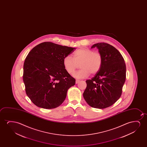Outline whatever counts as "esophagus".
Returning <instances> with one entry per match:
<instances>
[{"mask_svg": "<svg viewBox=\"0 0 147 147\" xmlns=\"http://www.w3.org/2000/svg\"><path fill=\"white\" fill-rule=\"evenodd\" d=\"M79 82H80V80H78V79H76V84L78 83Z\"/></svg>", "mask_w": 147, "mask_h": 147, "instance_id": "esophagus-1", "label": "esophagus"}]
</instances>
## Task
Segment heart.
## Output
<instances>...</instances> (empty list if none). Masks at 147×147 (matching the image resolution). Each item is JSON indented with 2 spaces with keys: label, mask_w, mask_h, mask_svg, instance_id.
Listing matches in <instances>:
<instances>
[{
  "label": "heart",
  "mask_w": 147,
  "mask_h": 147,
  "mask_svg": "<svg viewBox=\"0 0 147 147\" xmlns=\"http://www.w3.org/2000/svg\"><path fill=\"white\" fill-rule=\"evenodd\" d=\"M63 63L65 69L69 74H72L78 68L80 70L74 74L77 78H85L91 74L94 75L100 71L102 66L103 57L100 53L88 48H80L73 53L72 58L65 57Z\"/></svg>",
  "instance_id": "b5f03b06"
}]
</instances>
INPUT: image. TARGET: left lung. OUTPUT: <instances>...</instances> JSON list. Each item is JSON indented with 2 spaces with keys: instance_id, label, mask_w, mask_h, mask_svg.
<instances>
[{
  "instance_id": "1",
  "label": "left lung",
  "mask_w": 147,
  "mask_h": 147,
  "mask_svg": "<svg viewBox=\"0 0 147 147\" xmlns=\"http://www.w3.org/2000/svg\"><path fill=\"white\" fill-rule=\"evenodd\" d=\"M95 47L102 56V66L94 76L86 81L83 97L90 107L103 109L111 106L121 96L126 78V66L122 55L114 47L99 42L91 48Z\"/></svg>"
}]
</instances>
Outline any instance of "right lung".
Listing matches in <instances>:
<instances>
[{"instance_id":"add662e5","label":"right lung","mask_w":147,"mask_h":147,"mask_svg":"<svg viewBox=\"0 0 147 147\" xmlns=\"http://www.w3.org/2000/svg\"><path fill=\"white\" fill-rule=\"evenodd\" d=\"M75 49L46 42L34 47L27 55L23 81L27 96L37 107L54 109L64 102L75 79L67 72L63 60Z\"/></svg>"}]
</instances>
